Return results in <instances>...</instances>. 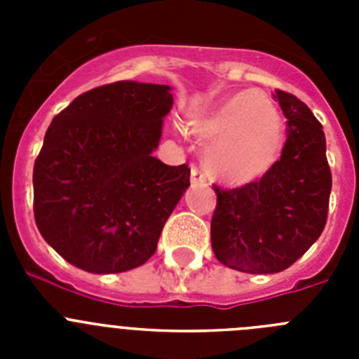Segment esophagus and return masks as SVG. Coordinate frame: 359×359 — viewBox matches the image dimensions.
<instances>
[{
    "label": "esophagus",
    "instance_id": "1",
    "mask_svg": "<svg viewBox=\"0 0 359 359\" xmlns=\"http://www.w3.org/2000/svg\"><path fill=\"white\" fill-rule=\"evenodd\" d=\"M190 182H192V185H207L208 180L207 176H205V172L194 165L192 170H190Z\"/></svg>",
    "mask_w": 359,
    "mask_h": 359
}]
</instances>
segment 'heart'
<instances>
[{
    "instance_id": "1",
    "label": "heart",
    "mask_w": 359,
    "mask_h": 359,
    "mask_svg": "<svg viewBox=\"0 0 359 359\" xmlns=\"http://www.w3.org/2000/svg\"><path fill=\"white\" fill-rule=\"evenodd\" d=\"M207 145V167L217 180L246 185L264 176L280 156L284 120L271 98L253 90L233 93L196 126Z\"/></svg>"
}]
</instances>
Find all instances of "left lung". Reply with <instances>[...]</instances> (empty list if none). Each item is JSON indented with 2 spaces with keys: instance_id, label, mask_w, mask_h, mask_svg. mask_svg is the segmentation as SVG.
<instances>
[{
  "instance_id": "1",
  "label": "left lung",
  "mask_w": 359,
  "mask_h": 359,
  "mask_svg": "<svg viewBox=\"0 0 359 359\" xmlns=\"http://www.w3.org/2000/svg\"><path fill=\"white\" fill-rule=\"evenodd\" d=\"M286 116L280 160L259 180L217 194L210 233L219 262L244 273H278L297 262L327 223L331 169L322 123L294 95L277 90Z\"/></svg>"
}]
</instances>
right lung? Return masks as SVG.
Masks as SVG:
<instances>
[{"instance_id": "obj_1", "label": "right lung", "mask_w": 359, "mask_h": 359, "mask_svg": "<svg viewBox=\"0 0 359 359\" xmlns=\"http://www.w3.org/2000/svg\"><path fill=\"white\" fill-rule=\"evenodd\" d=\"M169 86L118 81L53 116L34 163V217L44 241L90 273H122L156 252L190 185L189 165L152 156Z\"/></svg>"}]
</instances>
